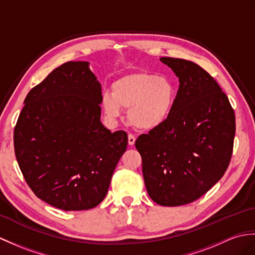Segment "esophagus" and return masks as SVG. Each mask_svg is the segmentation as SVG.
Listing matches in <instances>:
<instances>
[{
    "mask_svg": "<svg viewBox=\"0 0 255 255\" xmlns=\"http://www.w3.org/2000/svg\"><path fill=\"white\" fill-rule=\"evenodd\" d=\"M134 142H135V137H134L133 134L129 133V134H128V144H129V145H133Z\"/></svg>",
    "mask_w": 255,
    "mask_h": 255,
    "instance_id": "1",
    "label": "esophagus"
}]
</instances>
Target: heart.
I'll return each mask as SVG.
<instances>
[{
	"mask_svg": "<svg viewBox=\"0 0 255 255\" xmlns=\"http://www.w3.org/2000/svg\"><path fill=\"white\" fill-rule=\"evenodd\" d=\"M177 96L174 82L167 77L146 73L124 75L112 85V92L102 94V106L110 118H117L122 108L129 109L128 120L141 130H152L167 121Z\"/></svg>",
	"mask_w": 255,
	"mask_h": 255,
	"instance_id": "obj_1",
	"label": "heart"
}]
</instances>
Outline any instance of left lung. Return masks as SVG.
I'll use <instances>...</instances> for the list:
<instances>
[{
  "label": "left lung",
  "mask_w": 255,
  "mask_h": 255,
  "mask_svg": "<svg viewBox=\"0 0 255 255\" xmlns=\"http://www.w3.org/2000/svg\"><path fill=\"white\" fill-rule=\"evenodd\" d=\"M179 78L173 111L141 134L146 191L155 203L179 206L202 197L224 176L233 154L235 112L214 78L193 62L161 57Z\"/></svg>",
  "instance_id": "1"
}]
</instances>
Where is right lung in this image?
Here are the masks:
<instances>
[{"label":"right lung","instance_id":"1","mask_svg":"<svg viewBox=\"0 0 255 255\" xmlns=\"http://www.w3.org/2000/svg\"><path fill=\"white\" fill-rule=\"evenodd\" d=\"M102 92L88 62H67L32 88L14 130L15 155L39 199L64 211L96 208L127 149L101 123Z\"/></svg>","mask_w":255,"mask_h":255}]
</instances>
